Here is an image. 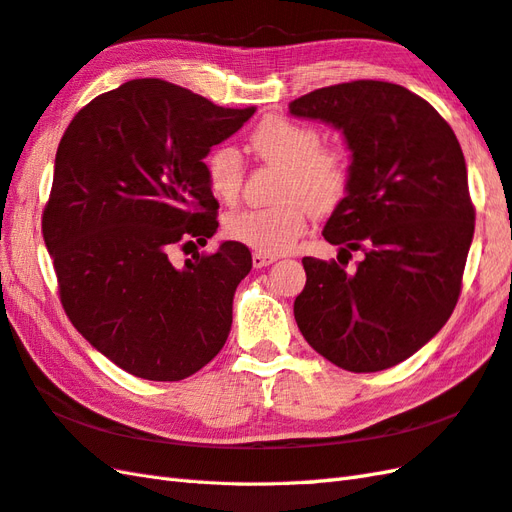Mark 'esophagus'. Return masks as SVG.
I'll return each instance as SVG.
<instances>
[{"label": "esophagus", "instance_id": "obj_1", "mask_svg": "<svg viewBox=\"0 0 512 512\" xmlns=\"http://www.w3.org/2000/svg\"><path fill=\"white\" fill-rule=\"evenodd\" d=\"M276 256H269V254H260V252H256L254 256H252V263H254V267L256 269H263V267H269V265H273L276 263Z\"/></svg>", "mask_w": 512, "mask_h": 512}]
</instances>
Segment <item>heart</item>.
Returning <instances> with one entry per match:
<instances>
[{
	"instance_id": "heart-1",
	"label": "heart",
	"mask_w": 512,
	"mask_h": 512,
	"mask_svg": "<svg viewBox=\"0 0 512 512\" xmlns=\"http://www.w3.org/2000/svg\"><path fill=\"white\" fill-rule=\"evenodd\" d=\"M254 152L284 169L282 202L269 208L232 210L223 232L260 254L289 252L310 228L315 213H330L345 197L350 158L341 147H321L313 126L286 117H267L252 134ZM208 189L221 202H234L243 182V160L234 145H217L206 158Z\"/></svg>"
}]
</instances>
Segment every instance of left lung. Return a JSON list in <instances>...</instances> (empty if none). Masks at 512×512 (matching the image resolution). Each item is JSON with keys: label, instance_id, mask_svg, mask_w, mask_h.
<instances>
[{"label": "left lung", "instance_id": "8db88e82", "mask_svg": "<svg viewBox=\"0 0 512 512\" xmlns=\"http://www.w3.org/2000/svg\"><path fill=\"white\" fill-rule=\"evenodd\" d=\"M289 112L341 130L350 182L323 236L339 256L363 252L352 271L302 260L297 328L336 367L389 369L421 350L458 302L476 221L463 149L426 99L391 82L326 86Z\"/></svg>", "mask_w": 512, "mask_h": 512}]
</instances>
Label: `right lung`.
<instances>
[{
    "label": "right lung",
    "instance_id": "add662e5",
    "mask_svg": "<svg viewBox=\"0 0 512 512\" xmlns=\"http://www.w3.org/2000/svg\"><path fill=\"white\" fill-rule=\"evenodd\" d=\"M252 115L143 78L95 97L62 134L43 213L60 302L84 339L136 378L184 380L226 345L249 249L223 241L182 267L169 252L217 232L204 158Z\"/></svg>",
    "mask_w": 512,
    "mask_h": 512
}]
</instances>
